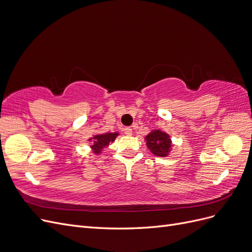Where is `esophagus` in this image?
I'll use <instances>...</instances> for the list:
<instances>
[{
  "mask_svg": "<svg viewBox=\"0 0 252 252\" xmlns=\"http://www.w3.org/2000/svg\"><path fill=\"white\" fill-rule=\"evenodd\" d=\"M125 134H126V136H132L133 129H132L131 127H126V128H125Z\"/></svg>",
  "mask_w": 252,
  "mask_h": 252,
  "instance_id": "obj_1",
  "label": "esophagus"
}]
</instances>
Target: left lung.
<instances>
[{
	"instance_id": "left-lung-1",
	"label": "left lung",
	"mask_w": 252,
	"mask_h": 252,
	"mask_svg": "<svg viewBox=\"0 0 252 252\" xmlns=\"http://www.w3.org/2000/svg\"><path fill=\"white\" fill-rule=\"evenodd\" d=\"M144 141L150 152L157 157H168L172 152L173 143L171 136L162 129H153L145 136Z\"/></svg>"
}]
</instances>
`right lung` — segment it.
I'll return each instance as SVG.
<instances>
[{"instance_id":"obj_1","label":"right lung","mask_w":252,"mask_h":252,"mask_svg":"<svg viewBox=\"0 0 252 252\" xmlns=\"http://www.w3.org/2000/svg\"><path fill=\"white\" fill-rule=\"evenodd\" d=\"M119 135L118 132L114 133H105V134H96L88 139L90 143V151L94 155H99L104 152V148L108 147L110 143H113L115 139Z\"/></svg>"}]
</instances>
